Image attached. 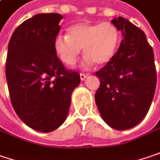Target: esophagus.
I'll return each instance as SVG.
<instances>
[{"label": "esophagus", "mask_w": 160, "mask_h": 160, "mask_svg": "<svg viewBox=\"0 0 160 160\" xmlns=\"http://www.w3.org/2000/svg\"><path fill=\"white\" fill-rule=\"evenodd\" d=\"M86 77H87V75H86V74H84V73H81V74H80V79H81L82 81L85 80Z\"/></svg>", "instance_id": "34e87169"}]
</instances>
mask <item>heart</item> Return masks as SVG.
I'll return each mask as SVG.
<instances>
[{"label":"heart","mask_w":160,"mask_h":160,"mask_svg":"<svg viewBox=\"0 0 160 160\" xmlns=\"http://www.w3.org/2000/svg\"><path fill=\"white\" fill-rule=\"evenodd\" d=\"M119 41V30L112 23L83 22L69 27L68 36L57 37L54 48L59 59L68 67L76 64L83 48L85 56L83 66L89 68L95 63L100 66L109 63L115 54Z\"/></svg>","instance_id":"b5f03b06"}]
</instances>
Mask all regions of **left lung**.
Masks as SVG:
<instances>
[{
	"label": "left lung",
	"instance_id": "1",
	"mask_svg": "<svg viewBox=\"0 0 160 160\" xmlns=\"http://www.w3.org/2000/svg\"><path fill=\"white\" fill-rule=\"evenodd\" d=\"M122 34L112 60L95 73V102L102 120L119 131L135 127L148 113L156 89L154 53L145 33L122 17L112 20Z\"/></svg>",
	"mask_w": 160,
	"mask_h": 160
}]
</instances>
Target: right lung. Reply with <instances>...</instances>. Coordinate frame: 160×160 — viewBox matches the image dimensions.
<instances>
[{
	"mask_svg": "<svg viewBox=\"0 0 160 160\" xmlns=\"http://www.w3.org/2000/svg\"><path fill=\"white\" fill-rule=\"evenodd\" d=\"M59 13H40L22 22L8 45L6 79L14 111L29 128L50 132L64 123L80 76L58 59L54 41Z\"/></svg>",
	"mask_w": 160,
	"mask_h": 160,
	"instance_id": "1",
	"label": "right lung"
}]
</instances>
